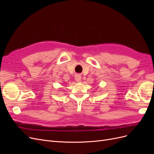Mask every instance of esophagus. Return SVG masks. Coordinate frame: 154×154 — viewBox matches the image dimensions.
<instances>
[{"instance_id":"obj_1","label":"esophagus","mask_w":154,"mask_h":154,"mask_svg":"<svg viewBox=\"0 0 154 154\" xmlns=\"http://www.w3.org/2000/svg\"><path fill=\"white\" fill-rule=\"evenodd\" d=\"M75 80L76 82H80L82 80V77L80 75H76L75 76Z\"/></svg>"}]
</instances>
